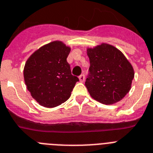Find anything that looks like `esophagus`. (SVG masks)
Returning a JSON list of instances; mask_svg holds the SVG:
<instances>
[{"instance_id":"obj_1","label":"esophagus","mask_w":153,"mask_h":153,"mask_svg":"<svg viewBox=\"0 0 153 153\" xmlns=\"http://www.w3.org/2000/svg\"><path fill=\"white\" fill-rule=\"evenodd\" d=\"M79 80H80L81 82H84L85 81V74H82L80 76H79Z\"/></svg>"}]
</instances>
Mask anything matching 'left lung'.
Returning a JSON list of instances; mask_svg holds the SVG:
<instances>
[{"instance_id": "8db88e82", "label": "left lung", "mask_w": 153, "mask_h": 153, "mask_svg": "<svg viewBox=\"0 0 153 153\" xmlns=\"http://www.w3.org/2000/svg\"><path fill=\"white\" fill-rule=\"evenodd\" d=\"M90 61L85 86L92 98L102 104L121 100L131 89L134 70L116 47L102 43L88 49Z\"/></svg>"}]
</instances>
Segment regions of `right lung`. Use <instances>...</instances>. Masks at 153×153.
<instances>
[{"label": "right lung", "mask_w": 153, "mask_h": 153, "mask_svg": "<svg viewBox=\"0 0 153 153\" xmlns=\"http://www.w3.org/2000/svg\"><path fill=\"white\" fill-rule=\"evenodd\" d=\"M70 51V47L54 41L33 53L25 63L27 89L41 106L55 107L65 102L79 81L67 61Z\"/></svg>", "instance_id": "obj_1"}]
</instances>
